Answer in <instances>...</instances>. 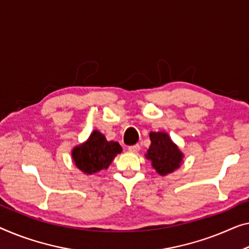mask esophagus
<instances>
[{
  "instance_id": "34e87169",
  "label": "esophagus",
  "mask_w": 249,
  "mask_h": 249,
  "mask_svg": "<svg viewBox=\"0 0 249 249\" xmlns=\"http://www.w3.org/2000/svg\"><path fill=\"white\" fill-rule=\"evenodd\" d=\"M140 144H135V145H132V146H128V151L132 152V153H137V152L140 151Z\"/></svg>"
}]
</instances>
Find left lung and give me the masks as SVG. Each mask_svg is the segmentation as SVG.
<instances>
[{
    "instance_id": "obj_1",
    "label": "left lung",
    "mask_w": 249,
    "mask_h": 249,
    "mask_svg": "<svg viewBox=\"0 0 249 249\" xmlns=\"http://www.w3.org/2000/svg\"><path fill=\"white\" fill-rule=\"evenodd\" d=\"M151 145L145 153L158 174L164 177L178 170L182 164L184 154L166 132H151Z\"/></svg>"
}]
</instances>
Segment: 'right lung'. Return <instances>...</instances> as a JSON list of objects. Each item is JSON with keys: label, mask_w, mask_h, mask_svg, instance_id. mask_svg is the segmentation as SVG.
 I'll return each mask as SVG.
<instances>
[{"label": "right lung", "mask_w": 249, "mask_h": 249, "mask_svg": "<svg viewBox=\"0 0 249 249\" xmlns=\"http://www.w3.org/2000/svg\"><path fill=\"white\" fill-rule=\"evenodd\" d=\"M121 152L120 144L115 141H107L105 135L94 129L87 141L72 148L71 157L81 172L91 176L104 169H108L115 157Z\"/></svg>", "instance_id": "right-lung-1"}]
</instances>
